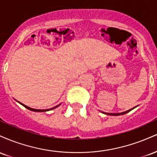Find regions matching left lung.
I'll use <instances>...</instances> for the list:
<instances>
[{"mask_svg":"<svg viewBox=\"0 0 157 157\" xmlns=\"http://www.w3.org/2000/svg\"><path fill=\"white\" fill-rule=\"evenodd\" d=\"M135 108V107H134ZM134 109V108H133ZM133 109H131L130 110H128V111H124V112H122V113H105V114L107 115H113V116H118V115H122V114H125V113L129 112V111H131V110H132Z\"/></svg>","mask_w":157,"mask_h":157,"instance_id":"left-lung-1","label":"left lung"}]
</instances>
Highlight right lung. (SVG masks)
<instances>
[{"instance_id":"right-lung-1","label":"right lung","mask_w":157,"mask_h":157,"mask_svg":"<svg viewBox=\"0 0 157 157\" xmlns=\"http://www.w3.org/2000/svg\"><path fill=\"white\" fill-rule=\"evenodd\" d=\"M20 103L21 104V105H23L24 106L25 108H26L27 109H29V110H30V111H36V112H44V111H49V110H52V109H55V108H57V107H58L59 105H57V106H55V107H54V108H52V109H45V110H40V109H32V108H29V107H28V106H26V105H23V103H21V102H20Z\"/></svg>"}]
</instances>
